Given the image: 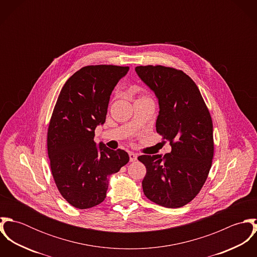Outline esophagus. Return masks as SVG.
<instances>
[{
	"instance_id": "1",
	"label": "esophagus",
	"mask_w": 257,
	"mask_h": 257,
	"mask_svg": "<svg viewBox=\"0 0 257 257\" xmlns=\"http://www.w3.org/2000/svg\"><path fill=\"white\" fill-rule=\"evenodd\" d=\"M128 155H130V160H131L132 162H134V161H136V160L138 159V154L135 153V152H133V151H131V152L128 153Z\"/></svg>"
}]
</instances>
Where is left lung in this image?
<instances>
[{
    "label": "left lung",
    "mask_w": 257,
    "mask_h": 257,
    "mask_svg": "<svg viewBox=\"0 0 257 257\" xmlns=\"http://www.w3.org/2000/svg\"><path fill=\"white\" fill-rule=\"evenodd\" d=\"M136 71L158 99L156 132L171 146L163 157H138L147 167L144 193L162 207H183L198 195L212 166L210 111L199 88L183 71L161 65L138 66Z\"/></svg>",
    "instance_id": "8db88e82"
}]
</instances>
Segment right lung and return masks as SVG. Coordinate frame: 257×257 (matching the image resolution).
Listing matches in <instances>:
<instances>
[{
    "instance_id": "add662e5",
    "label": "right lung",
    "mask_w": 257,
    "mask_h": 257,
    "mask_svg": "<svg viewBox=\"0 0 257 257\" xmlns=\"http://www.w3.org/2000/svg\"><path fill=\"white\" fill-rule=\"evenodd\" d=\"M130 67L90 65L78 70L60 91L47 132V151L56 187L77 209H89L106 198L109 177L125 165L128 154L94 141L104 124L110 96Z\"/></svg>"
}]
</instances>
